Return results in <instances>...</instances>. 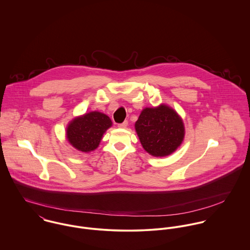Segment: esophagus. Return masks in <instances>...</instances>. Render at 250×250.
Returning a JSON list of instances; mask_svg holds the SVG:
<instances>
[{
  "label": "esophagus",
  "mask_w": 250,
  "mask_h": 250,
  "mask_svg": "<svg viewBox=\"0 0 250 250\" xmlns=\"http://www.w3.org/2000/svg\"><path fill=\"white\" fill-rule=\"evenodd\" d=\"M127 125H128V121L126 120V121H124V122L118 124V127H119V128H126Z\"/></svg>",
  "instance_id": "34e87169"
}]
</instances>
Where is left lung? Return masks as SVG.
<instances>
[{
	"label": "left lung",
	"mask_w": 250,
	"mask_h": 250,
	"mask_svg": "<svg viewBox=\"0 0 250 250\" xmlns=\"http://www.w3.org/2000/svg\"><path fill=\"white\" fill-rule=\"evenodd\" d=\"M135 127L143 148L155 157L174 152L185 135L182 119L176 111L165 105L144 108Z\"/></svg>",
	"instance_id": "8db88e82"
}]
</instances>
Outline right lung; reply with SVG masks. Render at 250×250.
Wrapping results in <instances>:
<instances>
[{
    "instance_id": "add662e5",
    "label": "right lung",
    "mask_w": 250,
    "mask_h": 250,
    "mask_svg": "<svg viewBox=\"0 0 250 250\" xmlns=\"http://www.w3.org/2000/svg\"><path fill=\"white\" fill-rule=\"evenodd\" d=\"M110 126L111 121L106 114L91 111L72 120L66 132L67 140L76 149L89 152L98 147L103 134Z\"/></svg>"
}]
</instances>
